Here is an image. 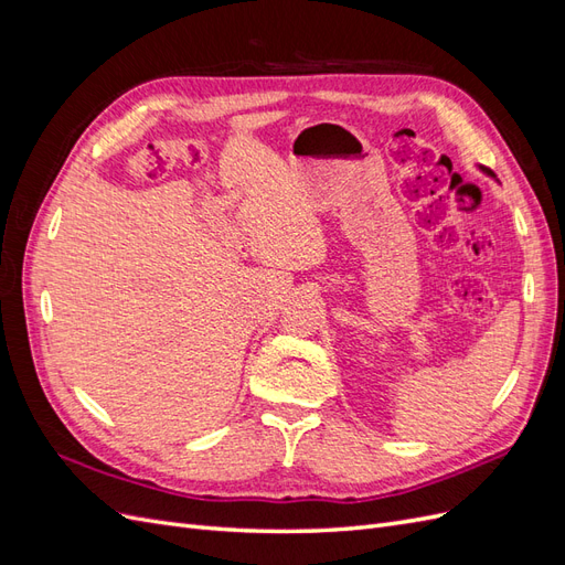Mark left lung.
Here are the masks:
<instances>
[{"label": "left lung", "mask_w": 565, "mask_h": 565, "mask_svg": "<svg viewBox=\"0 0 565 565\" xmlns=\"http://www.w3.org/2000/svg\"><path fill=\"white\" fill-rule=\"evenodd\" d=\"M483 172H486V169H483ZM488 174H490V172H488ZM490 177H494V174H490Z\"/></svg>", "instance_id": "left-lung-1"}]
</instances>
